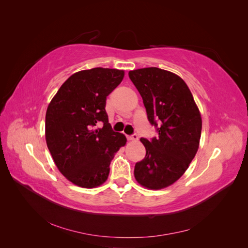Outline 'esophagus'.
I'll list each match as a JSON object with an SVG mask.
<instances>
[{
	"mask_svg": "<svg viewBox=\"0 0 248 248\" xmlns=\"http://www.w3.org/2000/svg\"><path fill=\"white\" fill-rule=\"evenodd\" d=\"M127 140H130V141H136V140H139V137L137 136V134H132V136L127 137Z\"/></svg>",
	"mask_w": 248,
	"mask_h": 248,
	"instance_id": "1",
	"label": "esophagus"
}]
</instances>
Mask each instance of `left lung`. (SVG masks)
Instances as JSON below:
<instances>
[{
  "label": "left lung",
  "instance_id": "obj_1",
  "mask_svg": "<svg viewBox=\"0 0 248 248\" xmlns=\"http://www.w3.org/2000/svg\"><path fill=\"white\" fill-rule=\"evenodd\" d=\"M140 92L149 122L158 137L140 139L145 158L137 162L134 178L148 189L174 184L188 169L200 146L202 116L186 82L177 74L157 67L129 71Z\"/></svg>",
  "mask_w": 248,
  "mask_h": 248
}]
</instances>
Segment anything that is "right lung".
Wrapping results in <instances>:
<instances>
[{
  "label": "right lung",
  "instance_id": "obj_1",
  "mask_svg": "<svg viewBox=\"0 0 248 248\" xmlns=\"http://www.w3.org/2000/svg\"><path fill=\"white\" fill-rule=\"evenodd\" d=\"M124 70L97 67L73 73L60 87L46 115V140L58 170L74 185L95 188L108 180L109 164L126 145L111 130L107 97L120 85ZM98 123L101 129H95Z\"/></svg>",
  "mask_w": 248,
  "mask_h": 248
}]
</instances>
